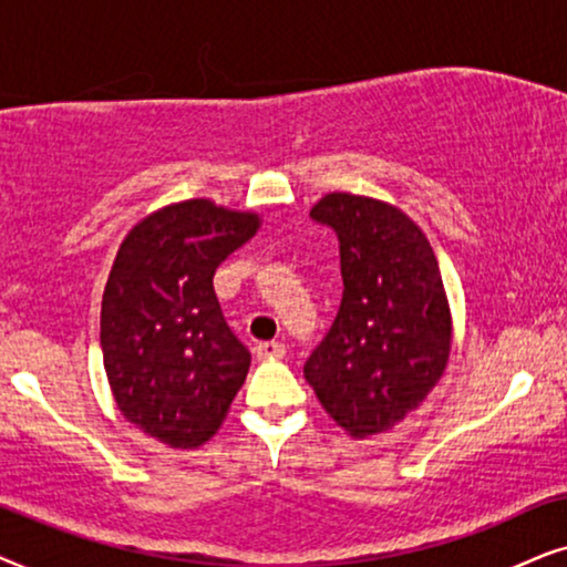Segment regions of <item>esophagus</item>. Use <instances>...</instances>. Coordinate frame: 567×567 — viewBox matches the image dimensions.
<instances>
[{"label":"esophagus","mask_w":567,"mask_h":567,"mask_svg":"<svg viewBox=\"0 0 567 567\" xmlns=\"http://www.w3.org/2000/svg\"><path fill=\"white\" fill-rule=\"evenodd\" d=\"M256 354H259V358H282L285 344L282 342H259L256 344Z\"/></svg>","instance_id":"obj_1"}]
</instances>
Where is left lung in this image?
Listing matches in <instances>:
<instances>
[{"instance_id": "1", "label": "left lung", "mask_w": 567, "mask_h": 567, "mask_svg": "<svg viewBox=\"0 0 567 567\" xmlns=\"http://www.w3.org/2000/svg\"><path fill=\"white\" fill-rule=\"evenodd\" d=\"M311 217L337 233L344 290L303 375L347 433H386L446 371L451 313L437 259L402 209L368 196L327 194Z\"/></svg>"}]
</instances>
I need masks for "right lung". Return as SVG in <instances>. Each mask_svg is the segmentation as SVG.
Returning a JSON list of instances; mask_svg holds the SVG:
<instances>
[{"label": "right lung", "instance_id": "1", "mask_svg": "<svg viewBox=\"0 0 567 567\" xmlns=\"http://www.w3.org/2000/svg\"><path fill=\"white\" fill-rule=\"evenodd\" d=\"M259 228L251 213L188 199L121 244L101 308L103 365L121 414L173 449L205 443L244 386L251 352L215 296V269Z\"/></svg>", "mask_w": 567, "mask_h": 567}]
</instances>
